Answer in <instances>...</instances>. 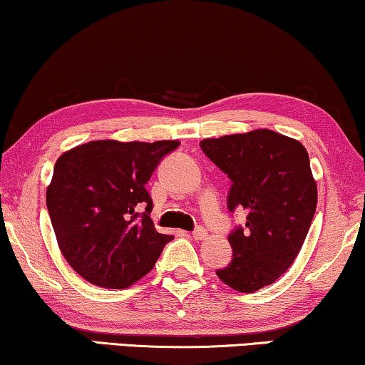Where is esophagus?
I'll return each instance as SVG.
<instances>
[{"instance_id":"34e87169","label":"esophagus","mask_w":365,"mask_h":365,"mask_svg":"<svg viewBox=\"0 0 365 365\" xmlns=\"http://www.w3.org/2000/svg\"><path fill=\"white\" fill-rule=\"evenodd\" d=\"M192 236L195 240H198V241H202V240H205L208 236V233H207V230H205L203 227H198V228H195V232L192 233Z\"/></svg>"}]
</instances>
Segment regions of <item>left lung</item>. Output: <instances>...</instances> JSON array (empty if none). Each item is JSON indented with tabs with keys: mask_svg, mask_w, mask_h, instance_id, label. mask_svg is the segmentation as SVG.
<instances>
[{
	"mask_svg": "<svg viewBox=\"0 0 365 365\" xmlns=\"http://www.w3.org/2000/svg\"><path fill=\"white\" fill-rule=\"evenodd\" d=\"M232 180L228 210H245V227L228 236L233 259L217 276L240 292L273 284L292 264L317 205L309 155L301 142L268 129L200 142Z\"/></svg>",
	"mask_w": 365,
	"mask_h": 365,
	"instance_id": "obj_1",
	"label": "left lung"
}]
</instances>
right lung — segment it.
Listing matches in <instances>:
<instances>
[{"label": "right lung", "mask_w": 365, "mask_h": 365, "mask_svg": "<svg viewBox=\"0 0 365 365\" xmlns=\"http://www.w3.org/2000/svg\"><path fill=\"white\" fill-rule=\"evenodd\" d=\"M178 140H94L64 152L46 205L66 261L89 283L122 289L153 268L173 240L150 218L145 183Z\"/></svg>", "instance_id": "obj_1"}]
</instances>
